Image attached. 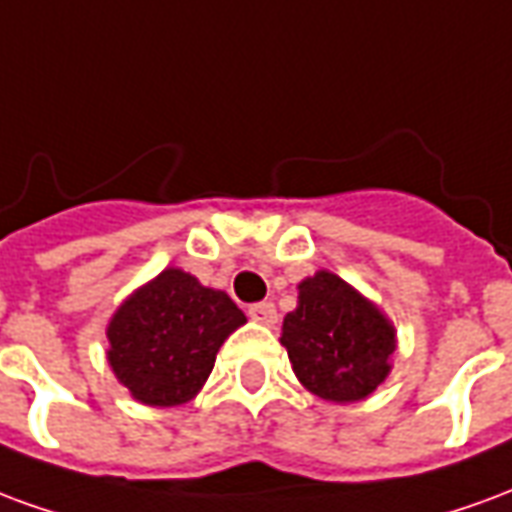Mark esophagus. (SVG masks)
I'll use <instances>...</instances> for the list:
<instances>
[{
  "label": "esophagus",
  "mask_w": 512,
  "mask_h": 512,
  "mask_svg": "<svg viewBox=\"0 0 512 512\" xmlns=\"http://www.w3.org/2000/svg\"><path fill=\"white\" fill-rule=\"evenodd\" d=\"M249 318L257 323H266V326H271V323H277V307L271 304V301H257V304H249Z\"/></svg>",
  "instance_id": "esophagus-1"
}]
</instances>
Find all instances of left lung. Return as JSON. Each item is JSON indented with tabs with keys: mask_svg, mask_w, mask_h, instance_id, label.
I'll list each match as a JSON object with an SVG mask.
<instances>
[{
	"mask_svg": "<svg viewBox=\"0 0 512 512\" xmlns=\"http://www.w3.org/2000/svg\"><path fill=\"white\" fill-rule=\"evenodd\" d=\"M282 345L312 395L351 403L386 378L395 332L365 296L329 271H318L299 285V307L285 315Z\"/></svg>",
	"mask_w": 512,
	"mask_h": 512,
	"instance_id": "1",
	"label": "left lung"
}]
</instances>
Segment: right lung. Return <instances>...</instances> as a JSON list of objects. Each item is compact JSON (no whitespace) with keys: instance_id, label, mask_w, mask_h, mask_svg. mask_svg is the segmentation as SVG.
Listing matches in <instances>:
<instances>
[{"instance_id":"1","label":"right lung","mask_w":512,"mask_h":512,"mask_svg":"<svg viewBox=\"0 0 512 512\" xmlns=\"http://www.w3.org/2000/svg\"><path fill=\"white\" fill-rule=\"evenodd\" d=\"M246 323L222 290L167 268L136 290L109 323V365L147 406H178L200 392L216 351Z\"/></svg>"}]
</instances>
